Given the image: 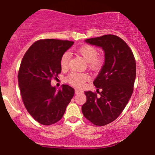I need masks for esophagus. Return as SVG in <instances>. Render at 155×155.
<instances>
[{"label":"esophagus","instance_id":"obj_1","mask_svg":"<svg viewBox=\"0 0 155 155\" xmlns=\"http://www.w3.org/2000/svg\"><path fill=\"white\" fill-rule=\"evenodd\" d=\"M83 91L78 90V89H75V93L76 94H78V93H82Z\"/></svg>","mask_w":155,"mask_h":155}]
</instances>
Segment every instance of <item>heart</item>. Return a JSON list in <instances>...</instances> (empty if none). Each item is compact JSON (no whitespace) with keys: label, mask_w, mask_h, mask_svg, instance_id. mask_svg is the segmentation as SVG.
I'll return each instance as SVG.
<instances>
[{"label":"heart","mask_w":155,"mask_h":155,"mask_svg":"<svg viewBox=\"0 0 155 155\" xmlns=\"http://www.w3.org/2000/svg\"><path fill=\"white\" fill-rule=\"evenodd\" d=\"M78 52L86 60V62H88V67L92 70L97 71L101 68L103 64V60L100 57H97L98 53H97V49L93 45H84L78 50ZM69 58H70V55L68 52L64 53L61 57L60 67L62 69H66L68 67ZM88 75L86 73L71 72L67 77V81L72 86L80 87L87 80H88Z\"/></svg>","instance_id":"heart-1"}]
</instances>
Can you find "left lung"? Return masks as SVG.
<instances>
[{
	"instance_id": "1",
	"label": "left lung",
	"mask_w": 155,
	"mask_h": 155,
	"mask_svg": "<svg viewBox=\"0 0 155 155\" xmlns=\"http://www.w3.org/2000/svg\"><path fill=\"white\" fill-rule=\"evenodd\" d=\"M102 48L104 63L93 84L96 93L85 91L86 102L84 116L95 126H104L114 121L125 108L134 91L136 64L133 52L124 40L112 34L85 40ZM102 89L101 92L99 88Z\"/></svg>"
}]
</instances>
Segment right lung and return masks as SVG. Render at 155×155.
<instances>
[{"label":"right lung","mask_w":155,"mask_h":155,"mask_svg":"<svg viewBox=\"0 0 155 155\" xmlns=\"http://www.w3.org/2000/svg\"><path fill=\"white\" fill-rule=\"evenodd\" d=\"M73 44L69 41L41 39L31 45L21 60L18 84L24 104L43 125L60 121L74 95V89L68 85L57 91L51 84L62 70L61 57Z\"/></svg>","instance_id":"add662e5"}]
</instances>
